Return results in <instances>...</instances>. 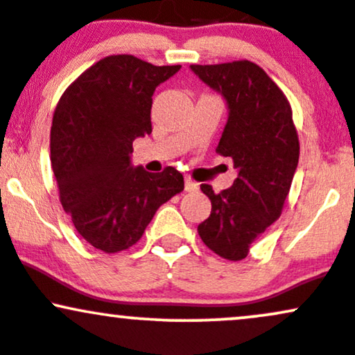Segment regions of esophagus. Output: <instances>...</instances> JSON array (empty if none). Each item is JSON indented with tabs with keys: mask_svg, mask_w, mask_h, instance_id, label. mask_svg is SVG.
I'll return each instance as SVG.
<instances>
[{
	"mask_svg": "<svg viewBox=\"0 0 355 355\" xmlns=\"http://www.w3.org/2000/svg\"><path fill=\"white\" fill-rule=\"evenodd\" d=\"M185 190L187 192H197L198 190V184L192 178H185Z\"/></svg>",
	"mask_w": 355,
	"mask_h": 355,
	"instance_id": "34e87169",
	"label": "esophagus"
}]
</instances>
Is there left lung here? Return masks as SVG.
<instances>
[{"mask_svg":"<svg viewBox=\"0 0 355 355\" xmlns=\"http://www.w3.org/2000/svg\"><path fill=\"white\" fill-rule=\"evenodd\" d=\"M190 69L227 103L229 118L216 151L232 158L237 170L234 184L220 193L200 185L212 210L197 231L220 258L241 261L282 216L300 157L293 112L282 89L254 62Z\"/></svg>","mask_w":355,"mask_h":355,"instance_id":"obj_1","label":"left lung"}]
</instances>
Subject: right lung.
I'll return each mask as SVG.
<instances>
[{"instance_id":"obj_1","label":"right lung","mask_w":355,"mask_h":355,"mask_svg":"<svg viewBox=\"0 0 355 355\" xmlns=\"http://www.w3.org/2000/svg\"><path fill=\"white\" fill-rule=\"evenodd\" d=\"M180 70L133 55L96 62L65 89L53 112L50 162L62 207L101 251L141 239L155 212L184 190L173 166L150 173L131 165L133 141L151 133L155 89Z\"/></svg>"}]
</instances>
